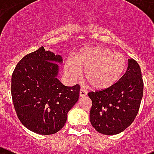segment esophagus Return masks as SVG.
<instances>
[{"label": "esophagus", "mask_w": 154, "mask_h": 154, "mask_svg": "<svg viewBox=\"0 0 154 154\" xmlns=\"http://www.w3.org/2000/svg\"><path fill=\"white\" fill-rule=\"evenodd\" d=\"M85 96H87V91L84 89H82V88H81L80 91V97H84Z\"/></svg>", "instance_id": "obj_1"}]
</instances>
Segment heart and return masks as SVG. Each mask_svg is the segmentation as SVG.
Here are the masks:
<instances>
[{
    "label": "heart",
    "mask_w": 154,
    "mask_h": 154,
    "mask_svg": "<svg viewBox=\"0 0 154 154\" xmlns=\"http://www.w3.org/2000/svg\"><path fill=\"white\" fill-rule=\"evenodd\" d=\"M127 67V60L120 53L102 47H91L80 50L74 60L67 59L64 70L69 78L76 80L84 77L94 88L107 89L118 81Z\"/></svg>",
    "instance_id": "heart-1"
}]
</instances>
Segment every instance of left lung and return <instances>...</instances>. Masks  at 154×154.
Here are the masks:
<instances>
[{"label": "left lung", "mask_w": 154, "mask_h": 154, "mask_svg": "<svg viewBox=\"0 0 154 154\" xmlns=\"http://www.w3.org/2000/svg\"><path fill=\"white\" fill-rule=\"evenodd\" d=\"M143 93L139 64L129 59L125 74L112 87L88 93L92 100L90 120L97 132L114 135L124 131L137 115Z\"/></svg>", "instance_id": "8db88e82"}]
</instances>
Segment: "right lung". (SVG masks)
<instances>
[{
    "mask_svg": "<svg viewBox=\"0 0 154 154\" xmlns=\"http://www.w3.org/2000/svg\"><path fill=\"white\" fill-rule=\"evenodd\" d=\"M60 55L41 47L23 57L11 77V96L17 117L28 130L41 135L58 132L77 102L80 87L64 86L57 78Z\"/></svg>",
    "mask_w": 154,
    "mask_h": 154,
    "instance_id": "1",
    "label": "right lung"
}]
</instances>
